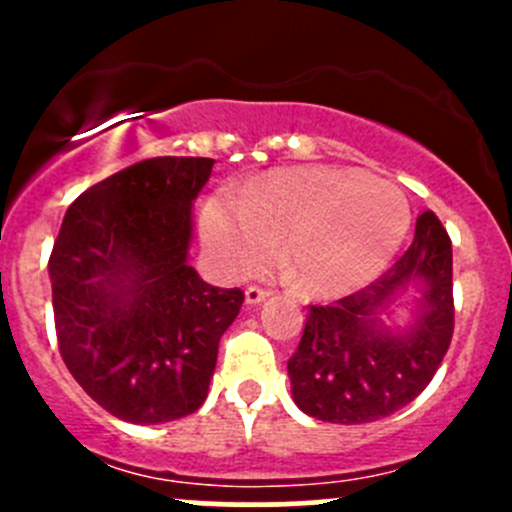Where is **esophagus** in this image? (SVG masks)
<instances>
[{"label":"esophagus","mask_w":512,"mask_h":512,"mask_svg":"<svg viewBox=\"0 0 512 512\" xmlns=\"http://www.w3.org/2000/svg\"><path fill=\"white\" fill-rule=\"evenodd\" d=\"M267 297H270V292H267V289H262V287H247L245 289V302L250 304V307H255V304H262Z\"/></svg>","instance_id":"1"}]
</instances>
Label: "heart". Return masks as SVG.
Listing matches in <instances>:
<instances>
[{"instance_id":"heart-1","label":"heart","mask_w":512,"mask_h":512,"mask_svg":"<svg viewBox=\"0 0 512 512\" xmlns=\"http://www.w3.org/2000/svg\"><path fill=\"white\" fill-rule=\"evenodd\" d=\"M406 195L391 180L347 165L277 168L213 193L200 208L205 255L225 277L260 272L277 250L299 287L344 297L374 282L409 232Z\"/></svg>"}]
</instances>
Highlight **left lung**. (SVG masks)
<instances>
[{
  "mask_svg": "<svg viewBox=\"0 0 512 512\" xmlns=\"http://www.w3.org/2000/svg\"><path fill=\"white\" fill-rule=\"evenodd\" d=\"M399 303L412 309L404 325L393 319ZM451 337V240L426 210L416 218L414 242L389 272L334 307H309L302 342L287 361L294 404L329 423L396 414L426 389Z\"/></svg>",
  "mask_w": 512,
  "mask_h": 512,
  "instance_id": "obj_1",
  "label": "left lung"
}]
</instances>
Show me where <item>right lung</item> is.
<instances>
[{"label":"right lung","mask_w":512,"mask_h":512,"mask_svg":"<svg viewBox=\"0 0 512 512\" xmlns=\"http://www.w3.org/2000/svg\"><path fill=\"white\" fill-rule=\"evenodd\" d=\"M213 158L163 156L113 173L71 203L49 257L66 369L128 423L203 406L218 344L245 294L190 265L193 203Z\"/></svg>","instance_id":"1"}]
</instances>
